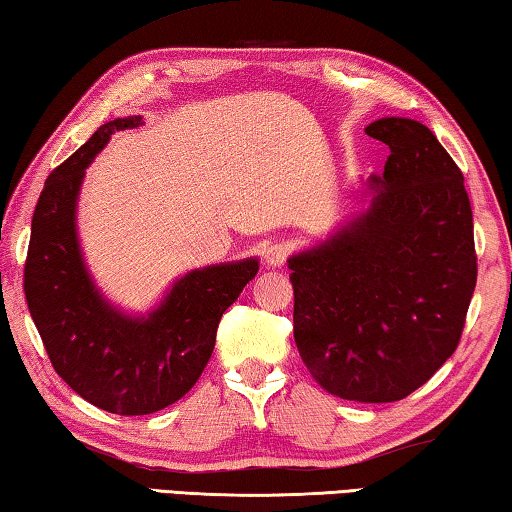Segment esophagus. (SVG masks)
Masks as SVG:
<instances>
[{"label": "esophagus", "instance_id": "obj_1", "mask_svg": "<svg viewBox=\"0 0 512 512\" xmlns=\"http://www.w3.org/2000/svg\"><path fill=\"white\" fill-rule=\"evenodd\" d=\"M288 256H290V247L283 245V242H274V245H270L265 251V263L267 267H281L285 265V261H288Z\"/></svg>", "mask_w": 512, "mask_h": 512}]
</instances>
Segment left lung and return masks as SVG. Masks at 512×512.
Masks as SVG:
<instances>
[{"mask_svg": "<svg viewBox=\"0 0 512 512\" xmlns=\"http://www.w3.org/2000/svg\"><path fill=\"white\" fill-rule=\"evenodd\" d=\"M366 134L391 150L371 209L288 261L294 342L333 396L396 402L461 342L477 285L472 206L427 125L389 116Z\"/></svg>", "mask_w": 512, "mask_h": 512, "instance_id": "left-lung-1", "label": "left lung"}]
</instances>
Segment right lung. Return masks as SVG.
Segmentation results:
<instances>
[{
  "mask_svg": "<svg viewBox=\"0 0 512 512\" xmlns=\"http://www.w3.org/2000/svg\"><path fill=\"white\" fill-rule=\"evenodd\" d=\"M141 116L98 128L44 182L24 263V294L56 373L80 398L119 416H146L191 391L213 353L222 312L258 272L256 258L211 265L179 279L148 317L114 310L85 270L76 200L85 168L110 134Z\"/></svg>",
  "mask_w": 512,
  "mask_h": 512,
  "instance_id": "right-lung-1",
  "label": "right lung"
}]
</instances>
